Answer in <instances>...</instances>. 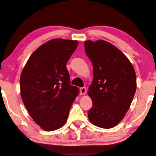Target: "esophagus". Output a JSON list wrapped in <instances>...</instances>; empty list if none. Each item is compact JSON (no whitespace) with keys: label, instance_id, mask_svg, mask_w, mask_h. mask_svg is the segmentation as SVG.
Here are the masks:
<instances>
[{"label":"esophagus","instance_id":"obj_1","mask_svg":"<svg viewBox=\"0 0 156 156\" xmlns=\"http://www.w3.org/2000/svg\"><path fill=\"white\" fill-rule=\"evenodd\" d=\"M87 93V89L85 87H81L80 89V93L81 95H84Z\"/></svg>","mask_w":156,"mask_h":156}]
</instances>
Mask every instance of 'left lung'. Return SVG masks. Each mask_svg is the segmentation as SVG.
I'll list each match as a JSON object with an SVG mask.
<instances>
[{"label":"left lung","instance_id":"obj_1","mask_svg":"<svg viewBox=\"0 0 156 156\" xmlns=\"http://www.w3.org/2000/svg\"><path fill=\"white\" fill-rule=\"evenodd\" d=\"M84 50L94 77L88 91L93 102L88 117L93 125L112 128L123 119L132 104L136 90L135 70L127 56L108 41L87 40Z\"/></svg>","mask_w":156,"mask_h":156}]
</instances>
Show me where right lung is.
I'll list each match as a JSON object with an SVG mask.
<instances>
[{"instance_id":"right-lung-1","label":"right lung","mask_w":156,"mask_h":156,"mask_svg":"<svg viewBox=\"0 0 156 156\" xmlns=\"http://www.w3.org/2000/svg\"><path fill=\"white\" fill-rule=\"evenodd\" d=\"M78 45L76 40L53 39L34 51L22 69V101L33 121L45 131L65 125L79 93L78 87L70 84L66 67Z\"/></svg>"}]
</instances>
